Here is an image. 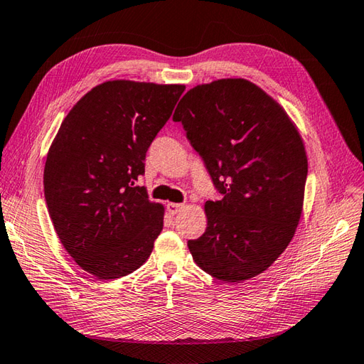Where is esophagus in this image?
Listing matches in <instances>:
<instances>
[{
	"mask_svg": "<svg viewBox=\"0 0 364 364\" xmlns=\"http://www.w3.org/2000/svg\"><path fill=\"white\" fill-rule=\"evenodd\" d=\"M183 208H184V205H181V203H167V210H168V214H172V215L178 214Z\"/></svg>",
	"mask_w": 364,
	"mask_h": 364,
	"instance_id": "34e87169",
	"label": "esophagus"
}]
</instances>
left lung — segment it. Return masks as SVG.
I'll return each mask as SVG.
<instances>
[{
	"instance_id": "8db88e82",
	"label": "left lung",
	"mask_w": 364,
	"mask_h": 364,
	"mask_svg": "<svg viewBox=\"0 0 364 364\" xmlns=\"http://www.w3.org/2000/svg\"><path fill=\"white\" fill-rule=\"evenodd\" d=\"M173 121L222 193L206 201L205 234L188 242L193 260L225 282L264 273L289 247L302 213L307 155L296 127L245 79L189 90Z\"/></svg>"
}]
</instances>
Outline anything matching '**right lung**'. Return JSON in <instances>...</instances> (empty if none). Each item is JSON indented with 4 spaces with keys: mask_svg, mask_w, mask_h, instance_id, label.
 I'll use <instances>...</instances> for the list:
<instances>
[{
    "mask_svg": "<svg viewBox=\"0 0 364 364\" xmlns=\"http://www.w3.org/2000/svg\"><path fill=\"white\" fill-rule=\"evenodd\" d=\"M184 85L109 80L60 125L45 164V198L65 250L99 279L133 273L163 230L164 208L138 186L146 154Z\"/></svg>",
    "mask_w": 364,
    "mask_h": 364,
    "instance_id": "add662e5",
    "label": "right lung"
}]
</instances>
